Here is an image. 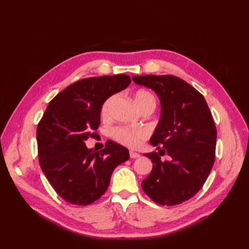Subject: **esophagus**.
<instances>
[{"label":"esophagus","mask_w":249,"mask_h":249,"mask_svg":"<svg viewBox=\"0 0 249 249\" xmlns=\"http://www.w3.org/2000/svg\"><path fill=\"white\" fill-rule=\"evenodd\" d=\"M130 157L132 159H136V158H139L140 155L138 153H135V152H130Z\"/></svg>","instance_id":"1"}]
</instances>
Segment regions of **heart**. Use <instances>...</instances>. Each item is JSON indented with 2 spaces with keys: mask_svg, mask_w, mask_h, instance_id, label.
Listing matches in <instances>:
<instances>
[{
  "mask_svg": "<svg viewBox=\"0 0 249 249\" xmlns=\"http://www.w3.org/2000/svg\"><path fill=\"white\" fill-rule=\"evenodd\" d=\"M115 100L116 95H111L104 102L101 109V115L103 118L109 117L111 108ZM134 102L136 104V106L138 107L139 110L146 107L155 109L157 106V100L155 95L150 91H148V90L144 89L137 90V91L135 92ZM111 136L113 137V139H115L117 142L122 143V144L125 146L135 147L139 145L141 141L144 139L145 134L140 129H130V127L117 126L115 129L112 130Z\"/></svg>",
  "mask_w": 249,
  "mask_h": 249,
  "instance_id": "heart-1",
  "label": "heart"
}]
</instances>
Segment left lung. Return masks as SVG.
Masks as SVG:
<instances>
[{
	"label": "left lung",
	"mask_w": 249,
	"mask_h": 249,
	"mask_svg": "<svg viewBox=\"0 0 249 249\" xmlns=\"http://www.w3.org/2000/svg\"><path fill=\"white\" fill-rule=\"evenodd\" d=\"M132 79L152 88L161 103L159 124L149 140L158 153L144 154L153 169L142 189L159 205H179L200 190L212 170L217 138L213 116L205 97L182 79L170 74Z\"/></svg>",
	"instance_id": "obj_1"
}]
</instances>
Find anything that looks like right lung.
I'll list each match as a JSON object with an SVG mask.
<instances>
[{
  "instance_id": "right-lung-1",
  "label": "right lung",
  "mask_w": 249,
  "mask_h": 249,
  "mask_svg": "<svg viewBox=\"0 0 249 249\" xmlns=\"http://www.w3.org/2000/svg\"><path fill=\"white\" fill-rule=\"evenodd\" d=\"M127 74L82 79L53 99L37 125L40 167L60 197L87 206L106 192L113 170L129 160V150L108 140L100 152L85 141L101 124L109 96L130 85Z\"/></svg>"
}]
</instances>
